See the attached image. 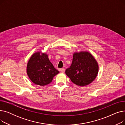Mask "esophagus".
Returning <instances> with one entry per match:
<instances>
[{"label": "esophagus", "mask_w": 125, "mask_h": 125, "mask_svg": "<svg viewBox=\"0 0 125 125\" xmlns=\"http://www.w3.org/2000/svg\"><path fill=\"white\" fill-rule=\"evenodd\" d=\"M60 70H61V71L62 72V73H64V72H65V69L64 68H61Z\"/></svg>", "instance_id": "obj_1"}]
</instances>
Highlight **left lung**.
<instances>
[{
  "label": "left lung",
  "mask_w": 125,
  "mask_h": 125,
  "mask_svg": "<svg viewBox=\"0 0 125 125\" xmlns=\"http://www.w3.org/2000/svg\"><path fill=\"white\" fill-rule=\"evenodd\" d=\"M98 73V65L90 52H75L73 62L65 73L71 82L77 86L83 87L92 82Z\"/></svg>",
  "instance_id": "left-lung-1"
}]
</instances>
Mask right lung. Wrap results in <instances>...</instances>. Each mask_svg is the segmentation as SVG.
<instances>
[{"label":"right lung","mask_w":125,"mask_h":125,"mask_svg":"<svg viewBox=\"0 0 125 125\" xmlns=\"http://www.w3.org/2000/svg\"><path fill=\"white\" fill-rule=\"evenodd\" d=\"M59 73L45 53L37 52L30 58L27 66V73L31 81L39 86L51 83L53 77Z\"/></svg>","instance_id":"right-lung-1"}]
</instances>
